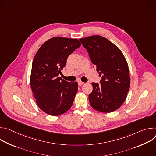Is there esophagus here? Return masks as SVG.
Returning a JSON list of instances; mask_svg holds the SVG:
<instances>
[{
  "mask_svg": "<svg viewBox=\"0 0 156 156\" xmlns=\"http://www.w3.org/2000/svg\"><path fill=\"white\" fill-rule=\"evenodd\" d=\"M84 83H83V82H82L81 81H78V85H80V86H81V85H82V84H83Z\"/></svg>",
  "mask_w": 156,
  "mask_h": 156,
  "instance_id": "esophagus-1",
  "label": "esophagus"
}]
</instances>
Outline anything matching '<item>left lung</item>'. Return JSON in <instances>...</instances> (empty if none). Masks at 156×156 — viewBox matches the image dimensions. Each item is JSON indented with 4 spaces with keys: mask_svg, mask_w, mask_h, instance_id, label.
Returning a JSON list of instances; mask_svg holds the SVG:
<instances>
[{
    "mask_svg": "<svg viewBox=\"0 0 156 156\" xmlns=\"http://www.w3.org/2000/svg\"><path fill=\"white\" fill-rule=\"evenodd\" d=\"M80 41L101 76L100 85L92 83L90 103L96 110L112 112L123 104L129 89L126 60L121 51L105 37L96 35Z\"/></svg>",
    "mask_w": 156,
    "mask_h": 156,
    "instance_id": "8db88e82",
    "label": "left lung"
}]
</instances>
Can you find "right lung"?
Returning <instances> with one entry per match:
<instances>
[{
    "mask_svg": "<svg viewBox=\"0 0 156 156\" xmlns=\"http://www.w3.org/2000/svg\"><path fill=\"white\" fill-rule=\"evenodd\" d=\"M80 46L77 39L55 37L42 44L33 59L32 91L38 107L49 115H61L72 106L78 83L66 81L58 75L68 57Z\"/></svg>",
    "mask_w": 156,
    "mask_h": 156,
    "instance_id": "1",
    "label": "right lung"
}]
</instances>
